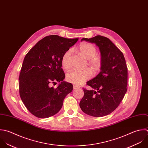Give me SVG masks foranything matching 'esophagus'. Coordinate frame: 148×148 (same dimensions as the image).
I'll list each match as a JSON object with an SVG mask.
<instances>
[{
  "label": "esophagus",
  "mask_w": 148,
  "mask_h": 148,
  "mask_svg": "<svg viewBox=\"0 0 148 148\" xmlns=\"http://www.w3.org/2000/svg\"><path fill=\"white\" fill-rule=\"evenodd\" d=\"M80 87L79 86H78V85H73V89H78V88H79Z\"/></svg>",
  "instance_id": "1"
}]
</instances>
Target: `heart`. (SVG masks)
Returning a JSON list of instances; mask_svg holds the SVG:
<instances>
[{
  "label": "heart",
  "instance_id": "heart-1",
  "mask_svg": "<svg viewBox=\"0 0 148 148\" xmlns=\"http://www.w3.org/2000/svg\"><path fill=\"white\" fill-rule=\"evenodd\" d=\"M78 51L85 58L88 59V65L95 72H97L100 69L102 64L101 59L99 55H96L97 49L94 45L88 42H83L79 45ZM71 53V51L68 50L64 53L62 57V66L65 70L70 69ZM92 75L91 70L88 69L84 70H74L67 74L66 78L69 82L79 85L89 79Z\"/></svg>",
  "mask_w": 148,
  "mask_h": 148
}]
</instances>
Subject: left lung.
I'll return each mask as SVG.
<instances>
[{
	"instance_id": "obj_1",
	"label": "left lung",
	"mask_w": 148,
	"mask_h": 148,
	"mask_svg": "<svg viewBox=\"0 0 148 148\" xmlns=\"http://www.w3.org/2000/svg\"><path fill=\"white\" fill-rule=\"evenodd\" d=\"M99 47L102 61L100 73L86 82L92 89L83 88L84 96L79 103L87 115L101 117L112 112L123 100L127 86V67L123 53L108 38L100 35L81 41Z\"/></svg>"
}]
</instances>
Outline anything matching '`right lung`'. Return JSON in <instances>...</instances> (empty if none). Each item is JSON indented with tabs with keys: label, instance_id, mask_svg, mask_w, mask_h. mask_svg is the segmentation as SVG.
Returning a JSON list of instances; mask_svg holds the SVG:
<instances>
[{
	"label": "right lung",
	"instance_id": "1",
	"mask_svg": "<svg viewBox=\"0 0 148 148\" xmlns=\"http://www.w3.org/2000/svg\"><path fill=\"white\" fill-rule=\"evenodd\" d=\"M78 38L50 35L40 40L26 55L19 77L21 99L27 110L40 118L57 114L66 96L72 92L71 83L63 81L62 57ZM60 82L56 88L52 83Z\"/></svg>",
	"mask_w": 148,
	"mask_h": 148
}]
</instances>
